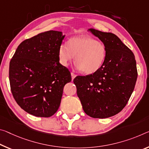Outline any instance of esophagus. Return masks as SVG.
<instances>
[{
    "label": "esophagus",
    "mask_w": 149,
    "mask_h": 149,
    "mask_svg": "<svg viewBox=\"0 0 149 149\" xmlns=\"http://www.w3.org/2000/svg\"><path fill=\"white\" fill-rule=\"evenodd\" d=\"M71 75H72V80L74 79L75 77H76V74H75L74 73H73V72H71Z\"/></svg>",
    "instance_id": "esophagus-1"
}]
</instances>
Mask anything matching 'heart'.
Returning a JSON list of instances; mask_svg holds the SVG:
<instances>
[{"label":"heart","instance_id":"1","mask_svg":"<svg viewBox=\"0 0 149 149\" xmlns=\"http://www.w3.org/2000/svg\"><path fill=\"white\" fill-rule=\"evenodd\" d=\"M75 66L86 74H92L102 67L107 57L105 44L87 36L74 37L59 48V60L67 66L74 59Z\"/></svg>","mask_w":149,"mask_h":149}]
</instances>
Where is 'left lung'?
Wrapping results in <instances>:
<instances>
[{
  "label": "left lung",
  "mask_w": 149,
  "mask_h": 149,
  "mask_svg": "<svg viewBox=\"0 0 149 149\" xmlns=\"http://www.w3.org/2000/svg\"><path fill=\"white\" fill-rule=\"evenodd\" d=\"M107 49L102 67L94 74L74 79L84 112L93 118L104 119L121 111L129 100L137 79L136 60L132 51L116 35L93 28Z\"/></svg>",
  "instance_id": "left-lung-1"
}]
</instances>
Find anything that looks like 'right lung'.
<instances>
[{"instance_id": "1", "label": "right lung", "mask_w": 149, "mask_h": 149, "mask_svg": "<svg viewBox=\"0 0 149 149\" xmlns=\"http://www.w3.org/2000/svg\"><path fill=\"white\" fill-rule=\"evenodd\" d=\"M65 35L49 30L21 42L9 65L12 94L18 105L36 117H49L60 107L70 72L59 62Z\"/></svg>"}]
</instances>
